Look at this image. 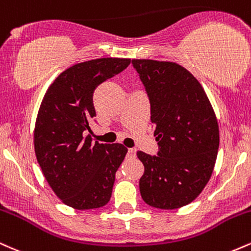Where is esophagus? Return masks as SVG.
<instances>
[{
  "label": "esophagus",
  "instance_id": "34e87169",
  "mask_svg": "<svg viewBox=\"0 0 251 251\" xmlns=\"http://www.w3.org/2000/svg\"><path fill=\"white\" fill-rule=\"evenodd\" d=\"M128 155L129 157H135V153H137V150L135 149H128Z\"/></svg>",
  "mask_w": 251,
  "mask_h": 251
}]
</instances>
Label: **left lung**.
Listing matches in <instances>:
<instances>
[{"label":"left lung","instance_id":"obj_1","mask_svg":"<svg viewBox=\"0 0 251 251\" xmlns=\"http://www.w3.org/2000/svg\"><path fill=\"white\" fill-rule=\"evenodd\" d=\"M151 106L157 155L138 151L144 164L139 180L150 206L172 210L188 205L211 177L220 146L217 119L198 80L180 65L132 60Z\"/></svg>","mask_w":251,"mask_h":251}]
</instances>
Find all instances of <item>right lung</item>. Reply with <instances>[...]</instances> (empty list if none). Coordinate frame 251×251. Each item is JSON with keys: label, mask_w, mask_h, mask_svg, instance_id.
<instances>
[{"label": "right lung", "mask_w": 251, "mask_h": 251, "mask_svg": "<svg viewBox=\"0 0 251 251\" xmlns=\"http://www.w3.org/2000/svg\"><path fill=\"white\" fill-rule=\"evenodd\" d=\"M129 59L102 57L72 66L46 92L34 129V148L45 178L66 205L77 210L108 203L116 172L127 153L122 144H92L83 132L96 117L93 92L123 72Z\"/></svg>", "instance_id": "obj_1"}]
</instances>
